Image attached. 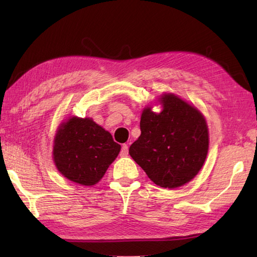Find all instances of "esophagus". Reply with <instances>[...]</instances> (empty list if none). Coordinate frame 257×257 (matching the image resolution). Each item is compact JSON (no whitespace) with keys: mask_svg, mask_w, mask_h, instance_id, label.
<instances>
[{"mask_svg":"<svg viewBox=\"0 0 257 257\" xmlns=\"http://www.w3.org/2000/svg\"><path fill=\"white\" fill-rule=\"evenodd\" d=\"M128 146L127 145H123L122 148H121V151H120V156L121 157H127L128 156Z\"/></svg>","mask_w":257,"mask_h":257,"instance_id":"obj_1","label":"esophagus"}]
</instances>
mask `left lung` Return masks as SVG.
Instances as JSON below:
<instances>
[{"label": "left lung", "mask_w": 257, "mask_h": 257, "mask_svg": "<svg viewBox=\"0 0 257 257\" xmlns=\"http://www.w3.org/2000/svg\"><path fill=\"white\" fill-rule=\"evenodd\" d=\"M163 109L146 108L140 137L129 155L151 181L161 188H178L192 180L203 166L209 149L205 119L198 109L172 94L162 96Z\"/></svg>", "instance_id": "1"}]
</instances>
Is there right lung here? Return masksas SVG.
Instances as JSON below:
<instances>
[{
  "label": "right lung",
  "mask_w": 257,
  "mask_h": 257,
  "mask_svg": "<svg viewBox=\"0 0 257 257\" xmlns=\"http://www.w3.org/2000/svg\"><path fill=\"white\" fill-rule=\"evenodd\" d=\"M120 145L89 118L73 117L62 123L54 141V161L64 177L94 185L116 159Z\"/></svg>",
  "instance_id": "obj_1"
}]
</instances>
